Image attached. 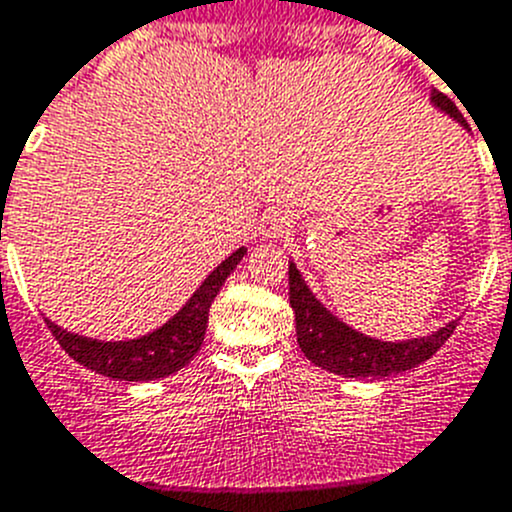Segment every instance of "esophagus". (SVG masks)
I'll return each mask as SVG.
<instances>
[{
    "instance_id": "esophagus-1",
    "label": "esophagus",
    "mask_w": 512,
    "mask_h": 512,
    "mask_svg": "<svg viewBox=\"0 0 512 512\" xmlns=\"http://www.w3.org/2000/svg\"><path fill=\"white\" fill-rule=\"evenodd\" d=\"M291 226H294V221H291V216L286 211H271L264 216V223H261V233L269 238H281L286 236V233H291Z\"/></svg>"
}]
</instances>
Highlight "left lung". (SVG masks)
Listing matches in <instances>:
<instances>
[{
	"mask_svg": "<svg viewBox=\"0 0 512 512\" xmlns=\"http://www.w3.org/2000/svg\"><path fill=\"white\" fill-rule=\"evenodd\" d=\"M430 102L437 110L457 120L462 128H467L460 107L450 97L432 90ZM289 304L296 319V342H299L304 357L326 372L354 379L389 377V374H399L427 362L450 339L457 326L455 319L427 337L405 339V342H382V339L367 337L337 319L311 294L294 261H289Z\"/></svg>",
	"mask_w": 512,
	"mask_h": 512,
	"instance_id": "8db88e82",
	"label": "left lung"
}]
</instances>
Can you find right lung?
I'll return each mask as SVG.
<instances>
[{
  "label": "right lung",
  "mask_w": 512,
  "mask_h": 512,
  "mask_svg": "<svg viewBox=\"0 0 512 512\" xmlns=\"http://www.w3.org/2000/svg\"><path fill=\"white\" fill-rule=\"evenodd\" d=\"M246 248H238L226 261L208 274V279L193 291L191 299L180 306L178 314L170 316L163 326L150 334L128 342H102V339L80 337L65 332L55 321L45 319L52 337L60 347L82 367L102 374V377L120 379V382H150L163 379L168 374L186 367L201 349L208 326V309L218 296L221 286L231 276V271L241 264Z\"/></svg>",
  "instance_id": "1"
}]
</instances>
